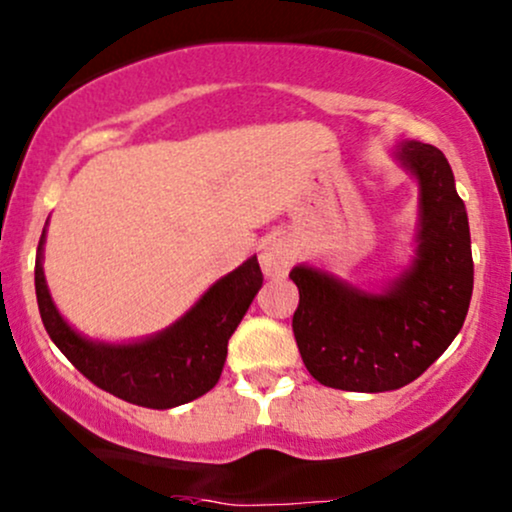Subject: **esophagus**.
<instances>
[{
    "instance_id": "1",
    "label": "esophagus",
    "mask_w": 512,
    "mask_h": 512,
    "mask_svg": "<svg viewBox=\"0 0 512 512\" xmlns=\"http://www.w3.org/2000/svg\"><path fill=\"white\" fill-rule=\"evenodd\" d=\"M291 245L289 240L284 236H279V233H274V236H267L262 240L260 245V264H262V272L269 276V279H281V276H286L291 267Z\"/></svg>"
}]
</instances>
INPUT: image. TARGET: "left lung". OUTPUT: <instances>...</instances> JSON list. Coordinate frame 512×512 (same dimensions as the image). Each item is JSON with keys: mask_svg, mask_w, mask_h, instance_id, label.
Listing matches in <instances>:
<instances>
[{"mask_svg": "<svg viewBox=\"0 0 512 512\" xmlns=\"http://www.w3.org/2000/svg\"><path fill=\"white\" fill-rule=\"evenodd\" d=\"M395 158L419 182L414 255L380 291L296 264L298 351L317 383L346 392L399 390L448 349L474 286L472 240L448 158L424 142H399Z\"/></svg>", "mask_w": 512, "mask_h": 512, "instance_id": "left-lung-1", "label": "left lung"}]
</instances>
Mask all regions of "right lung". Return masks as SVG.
Here are the masks:
<instances>
[{
    "mask_svg": "<svg viewBox=\"0 0 512 512\" xmlns=\"http://www.w3.org/2000/svg\"><path fill=\"white\" fill-rule=\"evenodd\" d=\"M45 228L35 255V296L50 339L93 385L129 404L173 409L207 395L219 383L228 339L262 289L260 262L252 255L211 284L202 298L166 330L134 342L84 337L52 301L43 272Z\"/></svg>",
    "mask_w": 512,
    "mask_h": 512,
    "instance_id": "right-lung-1",
    "label": "right lung"
}]
</instances>
